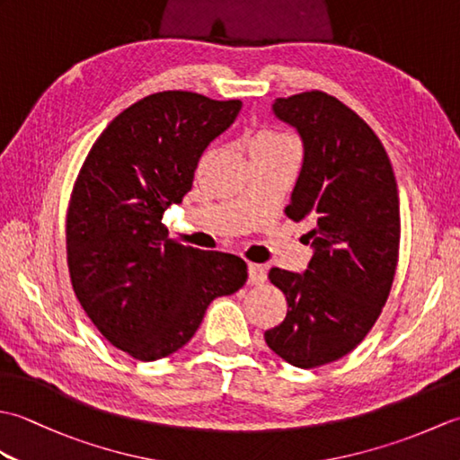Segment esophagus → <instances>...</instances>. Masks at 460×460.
<instances>
[{
	"label": "esophagus",
	"mask_w": 460,
	"mask_h": 460,
	"mask_svg": "<svg viewBox=\"0 0 460 460\" xmlns=\"http://www.w3.org/2000/svg\"><path fill=\"white\" fill-rule=\"evenodd\" d=\"M247 272H249V279H247L249 285H262V282L267 280L265 267L255 265V262H251V265L247 267Z\"/></svg>",
	"instance_id": "obj_1"
}]
</instances>
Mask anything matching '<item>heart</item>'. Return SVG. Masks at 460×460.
<instances>
[{
    "instance_id": "b5f03b06",
    "label": "heart",
    "mask_w": 460,
    "mask_h": 460,
    "mask_svg": "<svg viewBox=\"0 0 460 460\" xmlns=\"http://www.w3.org/2000/svg\"><path fill=\"white\" fill-rule=\"evenodd\" d=\"M259 138H277V134H261Z\"/></svg>"
}]
</instances>
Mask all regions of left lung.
<instances>
[{"mask_svg":"<svg viewBox=\"0 0 460 460\" xmlns=\"http://www.w3.org/2000/svg\"><path fill=\"white\" fill-rule=\"evenodd\" d=\"M272 111L305 142L285 211L310 225L314 255L302 275L270 269L288 308L265 340L288 364L310 369L349 354L385 306L402 237L399 193L384 144L336 96L306 91L277 99Z\"/></svg>","mask_w":460,"mask_h":460,"instance_id":"obj_1","label":"left lung"}]
</instances>
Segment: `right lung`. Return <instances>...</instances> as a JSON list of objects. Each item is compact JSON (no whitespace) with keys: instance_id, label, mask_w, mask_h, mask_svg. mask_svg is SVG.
Segmentation results:
<instances>
[{"instance_id":"right-lung-1","label":"right lung","mask_w":460,"mask_h":460,"mask_svg":"<svg viewBox=\"0 0 460 460\" xmlns=\"http://www.w3.org/2000/svg\"><path fill=\"white\" fill-rule=\"evenodd\" d=\"M241 106L190 91L146 96L106 126L76 175L65 227L71 285L101 334L136 359L178 351L209 302L247 282L241 257L185 247L162 223Z\"/></svg>"}]
</instances>
